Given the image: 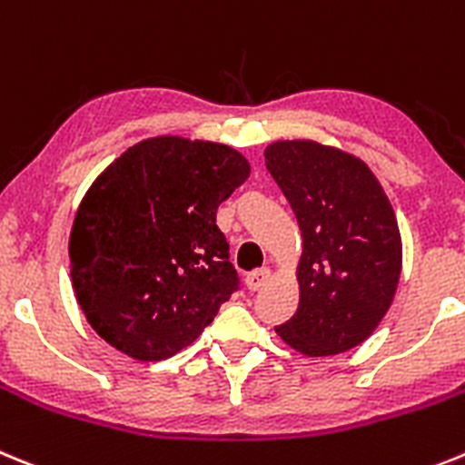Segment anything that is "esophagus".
I'll use <instances>...</instances> for the list:
<instances>
[{
    "label": "esophagus",
    "instance_id": "esophagus-1",
    "mask_svg": "<svg viewBox=\"0 0 465 465\" xmlns=\"http://www.w3.org/2000/svg\"><path fill=\"white\" fill-rule=\"evenodd\" d=\"M269 278H271V269H266V266H263V269H254L252 273H248L245 282H248V290L257 292V290H262Z\"/></svg>",
    "mask_w": 465,
    "mask_h": 465
}]
</instances>
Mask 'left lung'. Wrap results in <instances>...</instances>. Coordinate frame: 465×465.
I'll list each match as a JSON object with an SVG mask.
<instances>
[{"label":"left lung","instance_id":"left-lung-1","mask_svg":"<svg viewBox=\"0 0 465 465\" xmlns=\"http://www.w3.org/2000/svg\"><path fill=\"white\" fill-rule=\"evenodd\" d=\"M301 236L299 308L275 326L308 357L352 350L394 301L401 233L378 178L352 154L315 141H278L263 153Z\"/></svg>","mask_w":465,"mask_h":465}]
</instances>
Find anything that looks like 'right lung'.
<instances>
[{"instance_id":"add662e5","label":"right lung","mask_w":465,"mask_h":465,"mask_svg":"<svg viewBox=\"0 0 465 465\" xmlns=\"http://www.w3.org/2000/svg\"><path fill=\"white\" fill-rule=\"evenodd\" d=\"M248 175L229 145L157 136L94 181L69 262L78 305L108 345L139 361L173 357L241 290L215 215Z\"/></svg>"}]
</instances>
